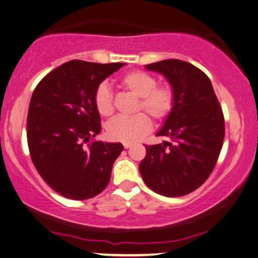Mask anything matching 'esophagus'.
Returning <instances> with one entry per match:
<instances>
[{
	"label": "esophagus",
	"instance_id": "obj_1",
	"mask_svg": "<svg viewBox=\"0 0 258 258\" xmlns=\"http://www.w3.org/2000/svg\"><path fill=\"white\" fill-rule=\"evenodd\" d=\"M130 147H132V144H128V142H125V144H124V148L127 149V148H130Z\"/></svg>",
	"mask_w": 258,
	"mask_h": 258
}]
</instances>
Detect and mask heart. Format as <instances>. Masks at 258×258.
<instances>
[{
	"instance_id": "obj_1",
	"label": "heart",
	"mask_w": 258,
	"mask_h": 258,
	"mask_svg": "<svg viewBox=\"0 0 258 258\" xmlns=\"http://www.w3.org/2000/svg\"><path fill=\"white\" fill-rule=\"evenodd\" d=\"M120 86L139 97L137 111L145 110L155 119L162 120L174 106V91L169 86H156V79L142 71L126 73L120 79ZM95 104L102 116L113 113L112 92L105 83L99 84L95 91ZM152 128L151 119L145 113L133 117H116L106 124V136L111 140L134 142L141 139Z\"/></svg>"
}]
</instances>
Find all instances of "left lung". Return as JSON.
Wrapping results in <instances>:
<instances>
[{"mask_svg": "<svg viewBox=\"0 0 258 258\" xmlns=\"http://www.w3.org/2000/svg\"><path fill=\"white\" fill-rule=\"evenodd\" d=\"M145 67L167 79L174 106L156 133L170 140L145 146L139 171L156 194L180 197L198 189L212 172L224 142V114L210 79L194 64L169 59Z\"/></svg>", "mask_w": 258, "mask_h": 258, "instance_id": "8db88e82", "label": "left lung"}]
</instances>
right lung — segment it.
Listing matches in <instances>:
<instances>
[{
  "instance_id": "right-lung-1",
  "label": "right lung",
  "mask_w": 258,
  "mask_h": 258,
  "mask_svg": "<svg viewBox=\"0 0 258 258\" xmlns=\"http://www.w3.org/2000/svg\"><path fill=\"white\" fill-rule=\"evenodd\" d=\"M125 63L72 60L38 83L28 113V145L34 167L63 197L84 201L110 182L124 149L120 142H89L101 133L95 91Z\"/></svg>"
}]
</instances>
